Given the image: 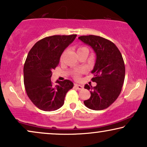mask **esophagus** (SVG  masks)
I'll use <instances>...</instances> for the list:
<instances>
[{
  "mask_svg": "<svg viewBox=\"0 0 147 147\" xmlns=\"http://www.w3.org/2000/svg\"><path fill=\"white\" fill-rule=\"evenodd\" d=\"M75 86L77 88L78 90H82V89L84 88L83 86H82L80 84H75Z\"/></svg>",
  "mask_w": 147,
  "mask_h": 147,
  "instance_id": "1",
  "label": "esophagus"
}]
</instances>
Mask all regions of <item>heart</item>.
<instances>
[{"mask_svg":"<svg viewBox=\"0 0 147 147\" xmlns=\"http://www.w3.org/2000/svg\"><path fill=\"white\" fill-rule=\"evenodd\" d=\"M83 48H85V47H80L79 49H78V50H80V49H82ZM74 78H76V79H79L80 78V73H76L75 74V75H74Z\"/></svg>","mask_w":147,"mask_h":147,"instance_id":"1","label":"heart"}]
</instances>
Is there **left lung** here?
I'll return each mask as SVG.
<instances>
[{"label": "left lung", "mask_w": 147, "mask_h": 147, "mask_svg": "<svg viewBox=\"0 0 147 147\" xmlns=\"http://www.w3.org/2000/svg\"><path fill=\"white\" fill-rule=\"evenodd\" d=\"M92 47L96 54L94 74L92 80L94 87L86 84L84 88L90 90L91 96L84 103L90 109L102 110L117 98L121 91L125 78V65L122 55L115 44L98 36H82L78 38Z\"/></svg>", "instance_id": "1"}]
</instances>
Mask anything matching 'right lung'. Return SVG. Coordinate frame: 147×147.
<instances>
[{
	"label": "right lung",
	"instance_id": "add662e5",
	"mask_svg": "<svg viewBox=\"0 0 147 147\" xmlns=\"http://www.w3.org/2000/svg\"><path fill=\"white\" fill-rule=\"evenodd\" d=\"M77 35H55L38 41L28 53L24 67L26 93L34 105L45 111H55L63 105L67 92L74 86L69 80L51 82L52 70L59 63L65 49Z\"/></svg>",
	"mask_w": 147,
	"mask_h": 147
}]
</instances>
